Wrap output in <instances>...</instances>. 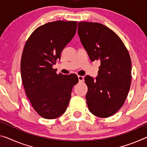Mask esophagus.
I'll list each match as a JSON object with an SVG mask.
<instances>
[{
	"label": "esophagus",
	"mask_w": 147,
	"mask_h": 147,
	"mask_svg": "<svg viewBox=\"0 0 147 147\" xmlns=\"http://www.w3.org/2000/svg\"><path fill=\"white\" fill-rule=\"evenodd\" d=\"M78 78L79 81H80V82H83V81H84V77H83V76H78Z\"/></svg>",
	"instance_id": "34e87169"
}]
</instances>
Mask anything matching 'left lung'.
<instances>
[{"mask_svg": "<svg viewBox=\"0 0 147 147\" xmlns=\"http://www.w3.org/2000/svg\"><path fill=\"white\" fill-rule=\"evenodd\" d=\"M78 33L91 60L100 62L95 78L85 77L88 108L94 116L108 118L120 109L129 91V55L120 38L105 25L79 22Z\"/></svg>", "mask_w": 147, "mask_h": 147, "instance_id": "8db88e82", "label": "left lung"}]
</instances>
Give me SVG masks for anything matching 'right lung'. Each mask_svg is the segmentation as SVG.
<instances>
[{"label": "right lung", "instance_id": "1", "mask_svg": "<svg viewBox=\"0 0 147 147\" xmlns=\"http://www.w3.org/2000/svg\"><path fill=\"white\" fill-rule=\"evenodd\" d=\"M77 22L56 21L39 27L25 45L21 76L27 96L40 116L55 119L66 111L76 74L63 75L53 68L63 49L76 34Z\"/></svg>", "mask_w": 147, "mask_h": 147}]
</instances>
